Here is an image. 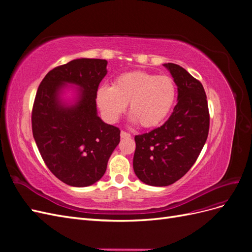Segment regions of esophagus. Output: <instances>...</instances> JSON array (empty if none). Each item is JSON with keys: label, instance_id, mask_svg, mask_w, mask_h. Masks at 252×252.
<instances>
[{"label": "esophagus", "instance_id": "1", "mask_svg": "<svg viewBox=\"0 0 252 252\" xmlns=\"http://www.w3.org/2000/svg\"><path fill=\"white\" fill-rule=\"evenodd\" d=\"M130 133H128V132H126V131H124V130H122L121 131V138H123V139H128V138H130Z\"/></svg>", "mask_w": 252, "mask_h": 252}]
</instances>
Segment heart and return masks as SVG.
<instances>
[{
  "label": "heart",
  "mask_w": 252,
  "mask_h": 252,
  "mask_svg": "<svg viewBox=\"0 0 252 252\" xmlns=\"http://www.w3.org/2000/svg\"><path fill=\"white\" fill-rule=\"evenodd\" d=\"M177 96L174 81L168 75L132 71L119 75L112 86H101L96 102L103 117L116 122L129 103L133 122L143 128L158 126L168 116Z\"/></svg>",
  "instance_id": "heart-1"
}]
</instances>
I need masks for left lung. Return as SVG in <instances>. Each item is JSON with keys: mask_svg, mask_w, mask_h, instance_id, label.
<instances>
[{"mask_svg": "<svg viewBox=\"0 0 252 252\" xmlns=\"http://www.w3.org/2000/svg\"><path fill=\"white\" fill-rule=\"evenodd\" d=\"M178 86L170 118L150 132L134 136V173L151 186H168L188 172L209 132V110L202 83L180 65L164 64Z\"/></svg>", "mask_w": 252, "mask_h": 252, "instance_id": "left-lung-1", "label": "left lung"}]
</instances>
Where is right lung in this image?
<instances>
[{
	"label": "right lung",
	"mask_w": 252,
	"mask_h": 252,
	"mask_svg": "<svg viewBox=\"0 0 252 252\" xmlns=\"http://www.w3.org/2000/svg\"><path fill=\"white\" fill-rule=\"evenodd\" d=\"M107 61L77 59L50 70L37 88L32 112V134L44 163L67 185L86 187L100 180L120 142L121 130L96 114V93L107 73ZM81 91L78 102L58 100L65 83Z\"/></svg>",
	"instance_id": "add662e5"
}]
</instances>
